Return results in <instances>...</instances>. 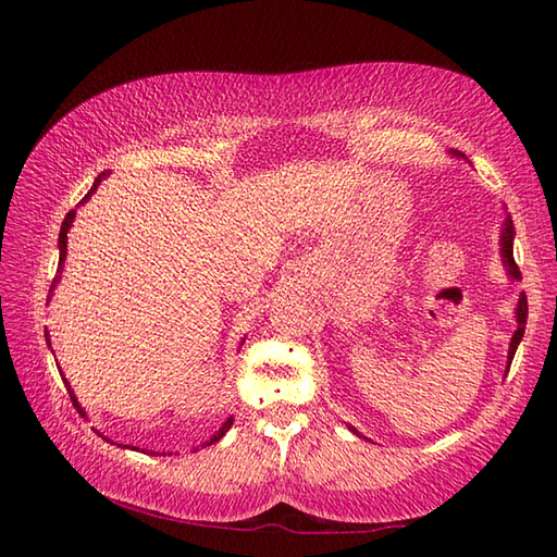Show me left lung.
Here are the masks:
<instances>
[{
    "instance_id": "left-lung-1",
    "label": "left lung",
    "mask_w": 557,
    "mask_h": 557,
    "mask_svg": "<svg viewBox=\"0 0 557 557\" xmlns=\"http://www.w3.org/2000/svg\"><path fill=\"white\" fill-rule=\"evenodd\" d=\"M512 236H515L512 220L507 218V220H505V232H503V260H505L507 270H510V275L519 280V268H517L515 256H512ZM527 313H529V309H527V294L522 292V297H519V306H517V330H515L512 342H510V357H507V359H510V363H512V359H515L517 345H519V342H522V337H524Z\"/></svg>"
}]
</instances>
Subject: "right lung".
<instances>
[{
	"label": "right lung",
	"mask_w": 557,
	"mask_h": 557,
	"mask_svg": "<svg viewBox=\"0 0 557 557\" xmlns=\"http://www.w3.org/2000/svg\"><path fill=\"white\" fill-rule=\"evenodd\" d=\"M104 174H108V172H102L100 176H98V180H96V184H92V188H90V191L86 194V198H83V200H88L90 198V194L92 191H96V188H98V184H100V180H102V176ZM71 220H74V210H71V212H66V218H64V222H62V232H59V268H62V263H64V258H66V232H69V227H71ZM59 272V270H57ZM57 285V277L52 280V287ZM47 342H50V339H47ZM62 381H64V377H62ZM64 385H66V389H69V395H71V401H74V407L81 411V417H83V409L78 407V401H76V397H74V393H71V387H69V383L64 381ZM232 417L227 419V421H224L222 425H220V431H215V435H210V441H206L203 443V447L206 445H212V443H218L220 441V437L224 435V433H227L230 431V425H232Z\"/></svg>",
	"instance_id": "add662e5"
}]
</instances>
